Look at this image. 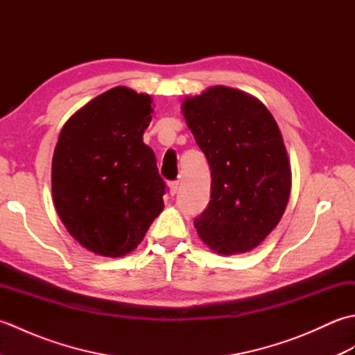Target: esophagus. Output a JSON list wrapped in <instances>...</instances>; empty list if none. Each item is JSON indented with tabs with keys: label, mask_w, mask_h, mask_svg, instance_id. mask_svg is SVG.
<instances>
[{
	"label": "esophagus",
	"mask_w": 355,
	"mask_h": 355,
	"mask_svg": "<svg viewBox=\"0 0 355 355\" xmlns=\"http://www.w3.org/2000/svg\"><path fill=\"white\" fill-rule=\"evenodd\" d=\"M177 191H178V180H173V182L169 183V193L173 197V195L177 193Z\"/></svg>",
	"instance_id": "obj_1"
}]
</instances>
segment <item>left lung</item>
<instances>
[{"label": "left lung", "mask_w": 355, "mask_h": 355, "mask_svg": "<svg viewBox=\"0 0 355 355\" xmlns=\"http://www.w3.org/2000/svg\"><path fill=\"white\" fill-rule=\"evenodd\" d=\"M183 112L212 177L195 229L218 253L250 252L276 227L290 197L291 171L277 123L258 99L229 87L189 97Z\"/></svg>", "instance_id": "left-lung-1"}]
</instances>
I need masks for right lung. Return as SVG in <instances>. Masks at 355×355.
I'll list each match as a JSON object with an SVG mask.
<instances>
[{"label":"right lung","mask_w":355,"mask_h":355,"mask_svg":"<svg viewBox=\"0 0 355 355\" xmlns=\"http://www.w3.org/2000/svg\"><path fill=\"white\" fill-rule=\"evenodd\" d=\"M150 97L116 87L71 116L51 164L53 201L70 235L119 258L137 247L163 210L166 183L143 143Z\"/></svg>","instance_id":"add662e5"}]
</instances>
